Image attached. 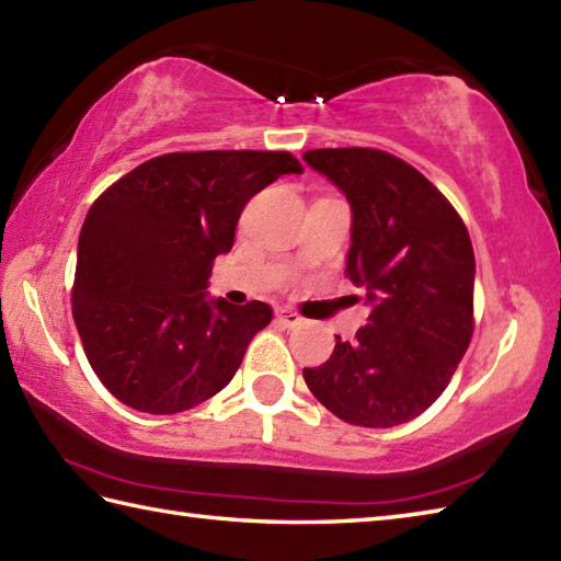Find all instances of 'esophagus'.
<instances>
[{
	"label": "esophagus",
	"mask_w": 561,
	"mask_h": 561,
	"mask_svg": "<svg viewBox=\"0 0 561 561\" xmlns=\"http://www.w3.org/2000/svg\"><path fill=\"white\" fill-rule=\"evenodd\" d=\"M276 319H278V324L288 327V329H295V327L302 324V317L297 314V312H293V310H278Z\"/></svg>",
	"instance_id": "obj_1"
}]
</instances>
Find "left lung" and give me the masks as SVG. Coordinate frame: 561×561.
Instances as JSON below:
<instances>
[{
  "mask_svg": "<svg viewBox=\"0 0 561 561\" xmlns=\"http://www.w3.org/2000/svg\"><path fill=\"white\" fill-rule=\"evenodd\" d=\"M302 159L351 205L346 276L365 290L368 324L341 341L310 392L353 426L407 424L448 387L472 339L474 251L448 198L411 164L368 147Z\"/></svg>",
  "mask_w": 561,
  "mask_h": 561,
  "instance_id": "obj_1",
  "label": "left lung"
}]
</instances>
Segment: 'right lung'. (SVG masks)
I'll return each mask as SVG.
<instances>
[{
	"instance_id": "1",
	"label": "right lung",
	"mask_w": 561,
	"mask_h": 561,
	"mask_svg": "<svg viewBox=\"0 0 561 561\" xmlns=\"http://www.w3.org/2000/svg\"><path fill=\"white\" fill-rule=\"evenodd\" d=\"M302 174L290 152H171L135 167L87 213L72 314L89 365L137 411L176 414L232 380L273 310L208 297L251 196Z\"/></svg>"
}]
</instances>
